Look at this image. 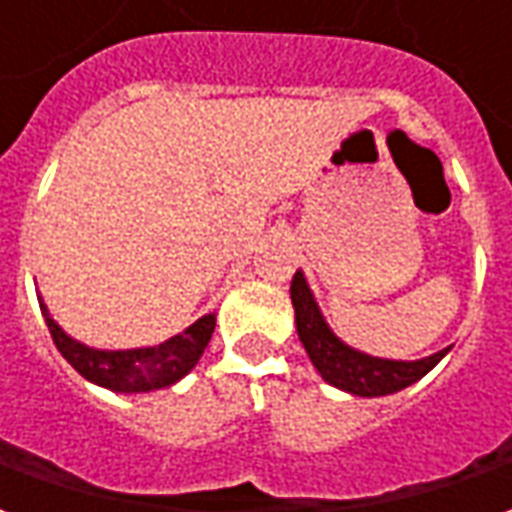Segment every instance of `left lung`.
Masks as SVG:
<instances>
[{
	"instance_id": "1",
	"label": "left lung",
	"mask_w": 512,
	"mask_h": 512,
	"mask_svg": "<svg viewBox=\"0 0 512 512\" xmlns=\"http://www.w3.org/2000/svg\"><path fill=\"white\" fill-rule=\"evenodd\" d=\"M290 301L296 310V332H299L301 345L312 359L315 370L321 373L323 381H329L351 395L381 397L400 392L422 376H428L450 351V348H444L439 354L425 356L417 362H397V359H378V356H367L362 351L348 348L326 326L301 271H296L293 282H290Z\"/></svg>"
}]
</instances>
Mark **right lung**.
Masks as SVG:
<instances>
[{"mask_svg": "<svg viewBox=\"0 0 512 512\" xmlns=\"http://www.w3.org/2000/svg\"><path fill=\"white\" fill-rule=\"evenodd\" d=\"M51 340L60 348V354L71 362V367L98 386H106L112 392H150L180 381L191 367L200 362L205 345L211 343L216 315H202L200 321L191 323L186 332L169 337L167 343L153 348H131V351H98L76 343L73 337L62 332L54 318L40 304Z\"/></svg>", "mask_w": 512, "mask_h": 512, "instance_id": "1", "label": "right lung"}]
</instances>
